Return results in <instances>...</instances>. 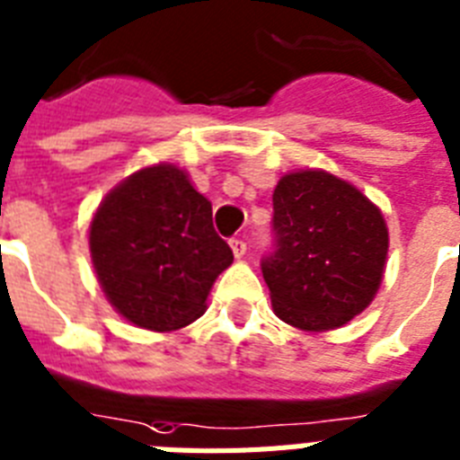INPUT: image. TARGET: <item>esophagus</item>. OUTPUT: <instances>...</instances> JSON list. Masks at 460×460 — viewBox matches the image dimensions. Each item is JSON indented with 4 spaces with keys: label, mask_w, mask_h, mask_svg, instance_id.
Here are the masks:
<instances>
[{
    "label": "esophagus",
    "mask_w": 460,
    "mask_h": 460,
    "mask_svg": "<svg viewBox=\"0 0 460 460\" xmlns=\"http://www.w3.org/2000/svg\"><path fill=\"white\" fill-rule=\"evenodd\" d=\"M230 249H233L234 258H242L246 253V242H244V239H239V237L230 239Z\"/></svg>",
    "instance_id": "34e87169"
}]
</instances>
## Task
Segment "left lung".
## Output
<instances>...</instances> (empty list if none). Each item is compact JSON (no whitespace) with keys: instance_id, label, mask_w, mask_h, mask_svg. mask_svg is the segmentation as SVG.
<instances>
[{"instance_id":"left-lung-1","label":"left lung","mask_w":460,"mask_h":460,"mask_svg":"<svg viewBox=\"0 0 460 460\" xmlns=\"http://www.w3.org/2000/svg\"><path fill=\"white\" fill-rule=\"evenodd\" d=\"M385 256L388 227L358 188L324 171L277 183L261 270L279 320L303 332L343 326L374 301Z\"/></svg>"}]
</instances>
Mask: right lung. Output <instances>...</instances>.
Masks as SVG:
<instances>
[{"instance_id": "right-lung-1", "label": "right lung", "mask_w": 460, "mask_h": 460, "mask_svg": "<svg viewBox=\"0 0 460 460\" xmlns=\"http://www.w3.org/2000/svg\"><path fill=\"white\" fill-rule=\"evenodd\" d=\"M89 244L108 301L153 332L195 322L216 277L233 263L211 223V202L171 164L117 185L93 216Z\"/></svg>"}]
</instances>
